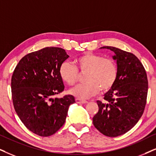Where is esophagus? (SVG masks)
Masks as SVG:
<instances>
[{
	"instance_id": "obj_1",
	"label": "esophagus",
	"mask_w": 156,
	"mask_h": 156,
	"mask_svg": "<svg viewBox=\"0 0 156 156\" xmlns=\"http://www.w3.org/2000/svg\"><path fill=\"white\" fill-rule=\"evenodd\" d=\"M76 101L78 104H86V103H87V102H88L87 101H86V100L80 99V98H76Z\"/></svg>"
}]
</instances>
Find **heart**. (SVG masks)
<instances>
[{"instance_id":"1","label":"heart","mask_w":156,"mask_h":156,"mask_svg":"<svg viewBox=\"0 0 156 156\" xmlns=\"http://www.w3.org/2000/svg\"><path fill=\"white\" fill-rule=\"evenodd\" d=\"M71 62H63L59 68V74L64 82L74 86L78 82L79 73H85L86 82L70 90V94L80 98H88L96 95L101 89L107 91L115 84L118 77V67L113 59L101 55L86 52Z\"/></svg>"}]
</instances>
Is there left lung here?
Returning a JSON list of instances; mask_svg holds the SVG:
<instances>
[{
	"mask_svg": "<svg viewBox=\"0 0 156 156\" xmlns=\"http://www.w3.org/2000/svg\"><path fill=\"white\" fill-rule=\"evenodd\" d=\"M115 53L118 77L114 86L97 101L98 112L93 124L107 137H117L133 128L143 115L147 102L148 81L143 64L135 55L114 47L105 46Z\"/></svg>",
	"mask_w": 156,
	"mask_h": 156,
	"instance_id": "1",
	"label": "left lung"
}]
</instances>
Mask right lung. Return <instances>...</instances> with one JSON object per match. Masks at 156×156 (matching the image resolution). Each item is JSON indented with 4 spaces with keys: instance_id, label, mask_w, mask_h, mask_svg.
<instances>
[{
    "instance_id": "right-lung-1",
    "label": "right lung",
    "mask_w": 156,
    "mask_h": 156,
    "mask_svg": "<svg viewBox=\"0 0 156 156\" xmlns=\"http://www.w3.org/2000/svg\"><path fill=\"white\" fill-rule=\"evenodd\" d=\"M68 57L64 49L44 47L23 57L13 73L14 109L25 127L37 135L48 137L59 130L69 106L76 102L72 95L52 98L64 90L59 68Z\"/></svg>"
}]
</instances>
